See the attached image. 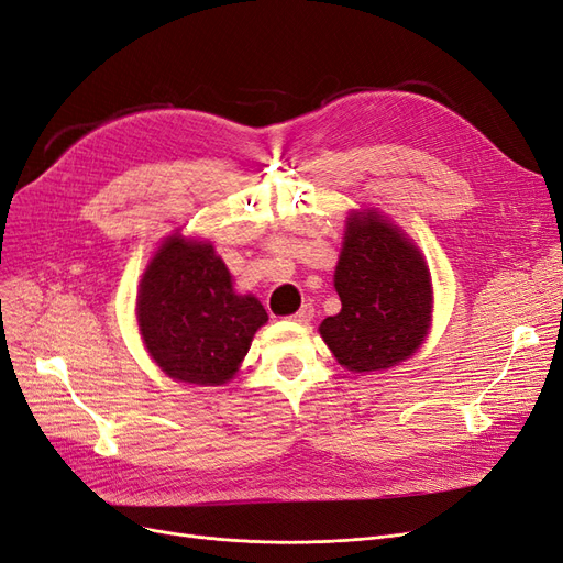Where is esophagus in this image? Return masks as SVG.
Here are the masks:
<instances>
[{"mask_svg":"<svg viewBox=\"0 0 563 563\" xmlns=\"http://www.w3.org/2000/svg\"><path fill=\"white\" fill-rule=\"evenodd\" d=\"M313 316H316V308L310 306V303H303V306L297 310V313L292 316V320H295V322H301V324H308L310 320H313Z\"/></svg>","mask_w":563,"mask_h":563,"instance_id":"obj_1","label":"esophagus"}]
</instances>
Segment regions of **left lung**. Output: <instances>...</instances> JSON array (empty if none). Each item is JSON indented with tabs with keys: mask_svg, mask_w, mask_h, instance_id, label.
Returning <instances> with one entry per match:
<instances>
[{
	"mask_svg": "<svg viewBox=\"0 0 563 563\" xmlns=\"http://www.w3.org/2000/svg\"><path fill=\"white\" fill-rule=\"evenodd\" d=\"M341 313L320 334L347 371H383L408 360L431 322V278L420 250L378 213L347 220L334 276Z\"/></svg>",
	"mask_w": 563,
	"mask_h": 563,
	"instance_id": "1",
	"label": "left lung"
}]
</instances>
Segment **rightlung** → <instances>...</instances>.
Masks as SVG:
<instances>
[{
	"mask_svg": "<svg viewBox=\"0 0 563 563\" xmlns=\"http://www.w3.org/2000/svg\"><path fill=\"white\" fill-rule=\"evenodd\" d=\"M139 327L166 376L190 385H222L234 376L268 320L253 295H236L211 243L166 239L141 278Z\"/></svg>",
	"mask_w": 563,
	"mask_h": 563,
	"instance_id": "add662e5",
	"label": "right lung"
}]
</instances>
